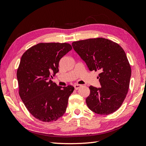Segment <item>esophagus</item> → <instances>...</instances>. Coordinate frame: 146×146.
<instances>
[{"mask_svg":"<svg viewBox=\"0 0 146 146\" xmlns=\"http://www.w3.org/2000/svg\"><path fill=\"white\" fill-rule=\"evenodd\" d=\"M82 85H79V84H75V85H74V87H75V90H78V88H80V87H81Z\"/></svg>","mask_w":146,"mask_h":146,"instance_id":"34e87169","label":"esophagus"}]
</instances>
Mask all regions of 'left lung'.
<instances>
[{"instance_id":"left-lung-1","label":"left lung","mask_w":146,"mask_h":146,"mask_svg":"<svg viewBox=\"0 0 146 146\" xmlns=\"http://www.w3.org/2000/svg\"><path fill=\"white\" fill-rule=\"evenodd\" d=\"M72 46L90 71H98L101 87H89L88 107L100 115L119 109L129 88L131 68L125 51L117 43L103 38L72 42Z\"/></svg>"}]
</instances>
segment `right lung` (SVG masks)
<instances>
[{"mask_svg":"<svg viewBox=\"0 0 146 146\" xmlns=\"http://www.w3.org/2000/svg\"><path fill=\"white\" fill-rule=\"evenodd\" d=\"M72 49L68 43H39L23 54L17 71L19 94L30 113L42 122L57 120L66 111L71 85L59 86L51 78L61 58Z\"/></svg>","mask_w":146,"mask_h":146,"instance_id":"right-lung-1","label":"right lung"}]
</instances>
